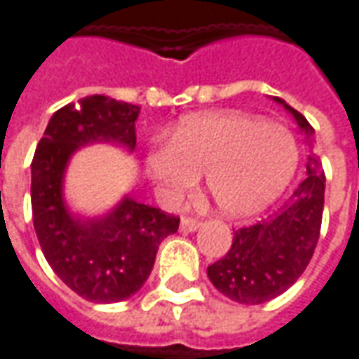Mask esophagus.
<instances>
[{
  "instance_id": "1",
  "label": "esophagus",
  "mask_w": 359,
  "mask_h": 359,
  "mask_svg": "<svg viewBox=\"0 0 359 359\" xmlns=\"http://www.w3.org/2000/svg\"><path fill=\"white\" fill-rule=\"evenodd\" d=\"M200 228L198 220H192V218H182L180 220V230L182 231H196Z\"/></svg>"
}]
</instances>
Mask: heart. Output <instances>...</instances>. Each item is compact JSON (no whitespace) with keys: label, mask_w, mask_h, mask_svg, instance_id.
Listing matches in <instances>:
<instances>
[{"label":"heart","mask_w":359,"mask_h":359,"mask_svg":"<svg viewBox=\"0 0 359 359\" xmlns=\"http://www.w3.org/2000/svg\"><path fill=\"white\" fill-rule=\"evenodd\" d=\"M299 165L289 129L243 114L187 116L165 147L145 155V175L161 202L172 204L202 177L204 190L228 218L267 208L289 187Z\"/></svg>","instance_id":"heart-1"}]
</instances>
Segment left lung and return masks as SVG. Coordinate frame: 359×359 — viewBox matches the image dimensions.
<instances>
[{
    "label": "left lung",
    "instance_id": "left-lung-1",
    "mask_svg": "<svg viewBox=\"0 0 359 359\" xmlns=\"http://www.w3.org/2000/svg\"><path fill=\"white\" fill-rule=\"evenodd\" d=\"M271 100L291 114L304 143L313 149L314 129L306 118L281 97ZM324 182L320 161L316 153H311L306 179L277 214L233 231L230 251L206 271L212 285L241 304H262L287 291L306 269L320 236Z\"/></svg>",
    "mask_w": 359,
    "mask_h": 359
}]
</instances>
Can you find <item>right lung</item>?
Segmentation results:
<instances>
[{
	"label": "right lung",
	"mask_w": 359,
	"mask_h": 359,
	"mask_svg": "<svg viewBox=\"0 0 359 359\" xmlns=\"http://www.w3.org/2000/svg\"><path fill=\"white\" fill-rule=\"evenodd\" d=\"M139 106L109 96H86L57 109L31 163V208L36 238L50 269L82 299L126 301L151 275L161 241L179 218L123 194L100 214L68 206L65 179L78 149L96 143L135 151Z\"/></svg>",
	"instance_id": "obj_1"
}]
</instances>
